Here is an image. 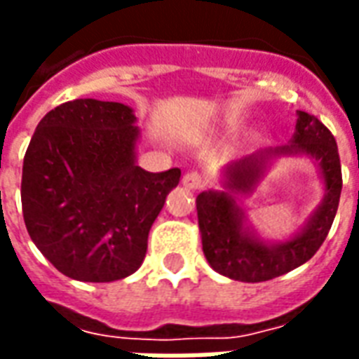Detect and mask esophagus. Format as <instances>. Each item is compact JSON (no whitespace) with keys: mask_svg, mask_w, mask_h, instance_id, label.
<instances>
[{"mask_svg":"<svg viewBox=\"0 0 359 359\" xmlns=\"http://www.w3.org/2000/svg\"><path fill=\"white\" fill-rule=\"evenodd\" d=\"M182 184H184V188H188V190H201V188L207 184V180L201 172L190 171L182 177Z\"/></svg>","mask_w":359,"mask_h":359,"instance_id":"esophagus-1","label":"esophagus"}]
</instances>
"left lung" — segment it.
<instances>
[{
    "label": "left lung",
    "instance_id": "left-lung-1",
    "mask_svg": "<svg viewBox=\"0 0 359 359\" xmlns=\"http://www.w3.org/2000/svg\"><path fill=\"white\" fill-rule=\"evenodd\" d=\"M297 153H304L318 161L326 196L313 219L297 236L283 244H266L246 224L245 212L235 201V196L252 189L270 158ZM224 177V190H209L196 198L203 255L213 270L232 280L257 283L287 274L314 257L335 220L342 190L335 137L320 119L299 112L289 144L261 150L230 163Z\"/></svg>",
    "mask_w": 359,
    "mask_h": 359
}]
</instances>
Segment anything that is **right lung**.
<instances>
[{
  "mask_svg": "<svg viewBox=\"0 0 359 359\" xmlns=\"http://www.w3.org/2000/svg\"><path fill=\"white\" fill-rule=\"evenodd\" d=\"M121 102L76 98L36 127L22 165V215L32 241L79 281L123 280L144 261L148 232L180 169L135 163L139 127Z\"/></svg>",
  "mask_w": 359,
  "mask_h": 359,
  "instance_id": "add662e5",
  "label": "right lung"
}]
</instances>
